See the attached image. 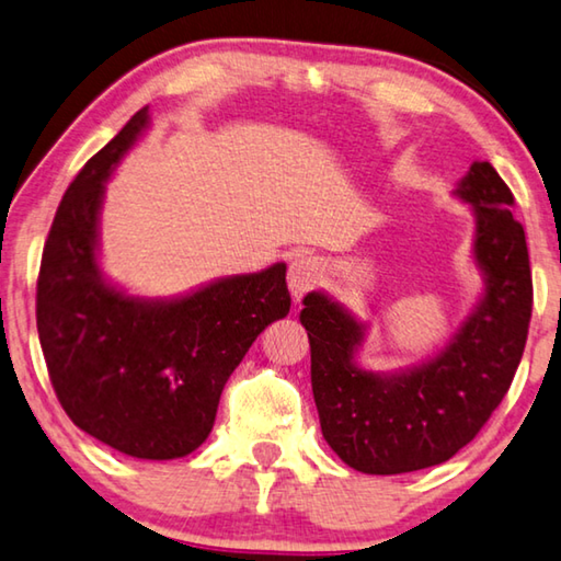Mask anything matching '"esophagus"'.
I'll return each mask as SVG.
<instances>
[{"label":"esophagus","mask_w":561,"mask_h":561,"mask_svg":"<svg viewBox=\"0 0 561 561\" xmlns=\"http://www.w3.org/2000/svg\"><path fill=\"white\" fill-rule=\"evenodd\" d=\"M323 278V265L313 255H298L288 268V288L290 296L300 300L308 290H313Z\"/></svg>","instance_id":"1"}]
</instances>
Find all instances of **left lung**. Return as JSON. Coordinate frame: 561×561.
<instances>
[{"label":"left lung","instance_id":"left-lung-1","mask_svg":"<svg viewBox=\"0 0 561 561\" xmlns=\"http://www.w3.org/2000/svg\"><path fill=\"white\" fill-rule=\"evenodd\" d=\"M455 194L474 208L484 296L433 360L394 375L363 370L353 355L365 325L325 293L302 298L320 430L357 472L402 474L447 462L497 410L525 353L531 271L512 191L490 161H474Z\"/></svg>","mask_w":561,"mask_h":561}]
</instances>
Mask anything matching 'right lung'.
Here are the masks:
<instances>
[{"instance_id":"1","label":"right lung","mask_w":561,"mask_h":561,"mask_svg":"<svg viewBox=\"0 0 561 561\" xmlns=\"http://www.w3.org/2000/svg\"><path fill=\"white\" fill-rule=\"evenodd\" d=\"M146 126L141 108L69 183L44 243L36 330L73 425L124 455L173 460L208 437L226 380L255 337L288 316L290 293L286 263L176 300L131 298L101 278L104 181Z\"/></svg>"}]
</instances>
